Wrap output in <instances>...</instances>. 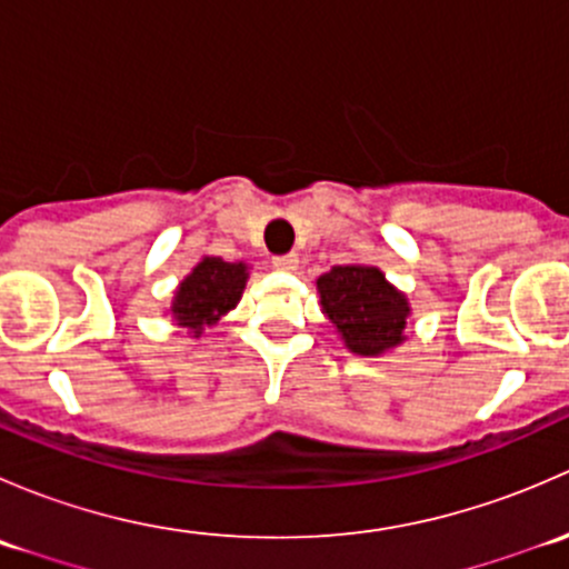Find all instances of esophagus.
<instances>
[{"instance_id":"obj_1","label":"esophagus","mask_w":569,"mask_h":569,"mask_svg":"<svg viewBox=\"0 0 569 569\" xmlns=\"http://www.w3.org/2000/svg\"><path fill=\"white\" fill-rule=\"evenodd\" d=\"M272 267L283 269V272H295V269L300 267V258H297V252H289V256H274Z\"/></svg>"}]
</instances>
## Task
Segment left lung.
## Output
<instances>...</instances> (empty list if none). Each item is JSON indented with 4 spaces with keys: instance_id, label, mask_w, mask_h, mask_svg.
<instances>
[{
    "instance_id": "obj_1",
    "label": "left lung",
    "mask_w": 569,
    "mask_h": 569,
    "mask_svg": "<svg viewBox=\"0 0 569 569\" xmlns=\"http://www.w3.org/2000/svg\"><path fill=\"white\" fill-rule=\"evenodd\" d=\"M321 311L349 352L377 358L405 341L410 302L377 267L343 263L317 280Z\"/></svg>"
}]
</instances>
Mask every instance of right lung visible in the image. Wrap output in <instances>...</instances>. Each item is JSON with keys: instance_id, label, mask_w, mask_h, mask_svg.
Returning a JSON list of instances; mask_svg holds the SVG:
<instances>
[{"instance_id": "right-lung-1", "label": "right lung", "mask_w": 569, "mask_h": 569, "mask_svg": "<svg viewBox=\"0 0 569 569\" xmlns=\"http://www.w3.org/2000/svg\"><path fill=\"white\" fill-rule=\"evenodd\" d=\"M248 278V263L203 256L198 267L178 283L170 313L178 325L189 327L198 338L206 327H214L228 311L237 308Z\"/></svg>"}]
</instances>
